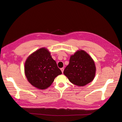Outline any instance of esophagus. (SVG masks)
<instances>
[{"label":"esophagus","mask_w":122,"mask_h":122,"mask_svg":"<svg viewBox=\"0 0 122 122\" xmlns=\"http://www.w3.org/2000/svg\"><path fill=\"white\" fill-rule=\"evenodd\" d=\"M61 71H62V73H63V71H64V68H61Z\"/></svg>","instance_id":"esophagus-1"}]
</instances>
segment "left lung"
Returning <instances> with one entry per match:
<instances>
[{"label": "left lung", "instance_id": "8db88e82", "mask_svg": "<svg viewBox=\"0 0 122 122\" xmlns=\"http://www.w3.org/2000/svg\"><path fill=\"white\" fill-rule=\"evenodd\" d=\"M96 72L94 62L83 50L77 51L71 56L69 64L64 71V75L73 84L84 86L91 82Z\"/></svg>", "mask_w": 122, "mask_h": 122}]
</instances>
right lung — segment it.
Returning a JSON list of instances; mask_svg holds the SVG:
<instances>
[{
  "label": "right lung",
  "instance_id": "obj_1",
  "mask_svg": "<svg viewBox=\"0 0 122 122\" xmlns=\"http://www.w3.org/2000/svg\"><path fill=\"white\" fill-rule=\"evenodd\" d=\"M24 71L29 82L40 90L46 89L55 77L62 74L50 52L45 48L36 51L27 58Z\"/></svg>",
  "mask_w": 122,
  "mask_h": 122
}]
</instances>
